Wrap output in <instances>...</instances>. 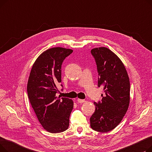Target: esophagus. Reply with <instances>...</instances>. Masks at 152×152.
Returning <instances> with one entry per match:
<instances>
[{
	"instance_id": "34e87169",
	"label": "esophagus",
	"mask_w": 152,
	"mask_h": 152,
	"mask_svg": "<svg viewBox=\"0 0 152 152\" xmlns=\"http://www.w3.org/2000/svg\"><path fill=\"white\" fill-rule=\"evenodd\" d=\"M77 101L79 103H83V102H85L84 100H83V99H77Z\"/></svg>"
}]
</instances>
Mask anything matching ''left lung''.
Here are the masks:
<instances>
[{"label":"left lung","instance_id":"1","mask_svg":"<svg viewBox=\"0 0 152 152\" xmlns=\"http://www.w3.org/2000/svg\"><path fill=\"white\" fill-rule=\"evenodd\" d=\"M91 53L96 62L98 87H103L105 96L94 102L95 111L90 118L92 129L107 132L121 123L128 109L130 82L124 64L107 47L95 48Z\"/></svg>","mask_w":152,"mask_h":152}]
</instances>
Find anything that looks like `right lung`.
Here are the masks:
<instances>
[{"label":"right lung","mask_w":152,"mask_h":152,"mask_svg":"<svg viewBox=\"0 0 152 152\" xmlns=\"http://www.w3.org/2000/svg\"><path fill=\"white\" fill-rule=\"evenodd\" d=\"M73 52L63 47L44 51L33 64L28 79L27 92L31 105L40 123L51 133L63 132L69 127L73 102L57 97V86L61 83L62 63Z\"/></svg>","instance_id":"1"}]
</instances>
